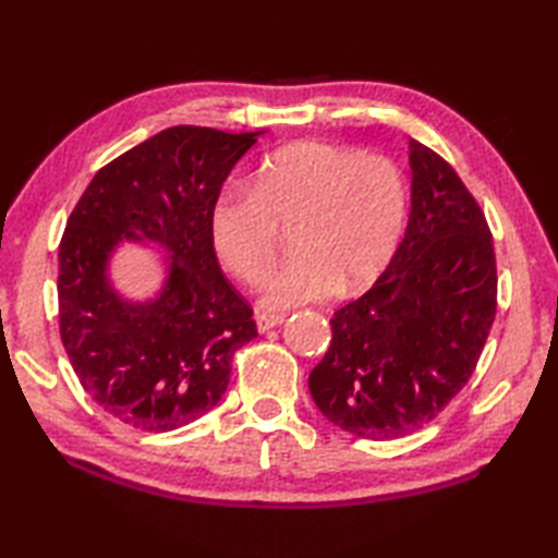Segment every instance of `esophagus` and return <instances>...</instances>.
<instances>
[{"label": "esophagus", "mask_w": 558, "mask_h": 558, "mask_svg": "<svg viewBox=\"0 0 558 558\" xmlns=\"http://www.w3.org/2000/svg\"><path fill=\"white\" fill-rule=\"evenodd\" d=\"M283 319H287V315H283V313H257V317H255L259 331H267L271 327L281 325Z\"/></svg>", "instance_id": "1"}]
</instances>
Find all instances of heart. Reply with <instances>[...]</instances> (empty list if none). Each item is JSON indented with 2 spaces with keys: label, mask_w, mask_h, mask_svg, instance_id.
<instances>
[{
  "label": "heart",
  "mask_w": 558,
  "mask_h": 558,
  "mask_svg": "<svg viewBox=\"0 0 558 558\" xmlns=\"http://www.w3.org/2000/svg\"><path fill=\"white\" fill-rule=\"evenodd\" d=\"M408 215L401 167L353 147L301 141L269 153L251 191L225 185L209 205V241L233 277L263 279L291 225V255L259 287V303L283 311L357 291L389 265Z\"/></svg>",
  "instance_id": "b5f03b06"
}]
</instances>
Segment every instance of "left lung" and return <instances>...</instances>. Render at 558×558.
<instances>
[{
    "mask_svg": "<svg viewBox=\"0 0 558 558\" xmlns=\"http://www.w3.org/2000/svg\"><path fill=\"white\" fill-rule=\"evenodd\" d=\"M411 217L389 267L331 317L307 379L329 423L387 441L435 420L475 373L497 315L485 213L447 159L411 141Z\"/></svg>",
    "mask_w": 558,
    "mask_h": 558,
    "instance_id": "obj_1",
    "label": "left lung"
}]
</instances>
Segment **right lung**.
Listing matches in <instances>:
<instances>
[{
  "label": "right lung",
  "mask_w": 558,
  "mask_h": 558,
  "mask_svg": "<svg viewBox=\"0 0 558 558\" xmlns=\"http://www.w3.org/2000/svg\"><path fill=\"white\" fill-rule=\"evenodd\" d=\"M257 135L171 126L111 159L73 207L59 243L61 343L83 389L123 425L169 432L203 417L227 391L233 353L257 337L207 229L213 197ZM126 238L172 253L155 302H123L106 279Z\"/></svg>",
  "instance_id": "add662e5"
}]
</instances>
